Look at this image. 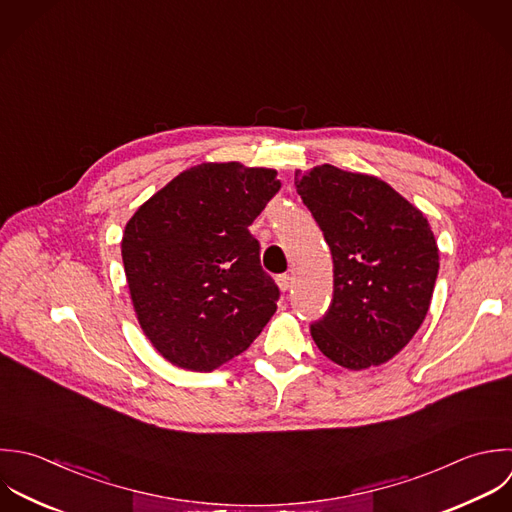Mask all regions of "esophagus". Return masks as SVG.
<instances>
[{
    "label": "esophagus",
    "instance_id": "1",
    "mask_svg": "<svg viewBox=\"0 0 512 512\" xmlns=\"http://www.w3.org/2000/svg\"><path fill=\"white\" fill-rule=\"evenodd\" d=\"M277 285H279V289L285 293V291L291 287V277H289L287 273H283V275H277Z\"/></svg>",
    "mask_w": 512,
    "mask_h": 512
}]
</instances>
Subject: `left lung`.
Segmentation results:
<instances>
[{"mask_svg":"<svg viewBox=\"0 0 512 512\" xmlns=\"http://www.w3.org/2000/svg\"><path fill=\"white\" fill-rule=\"evenodd\" d=\"M295 187L333 255V299L313 341L351 371L387 363L431 305L439 247L429 221L373 175L319 165L297 171Z\"/></svg>","mask_w":512,"mask_h":512,"instance_id":"8db88e82","label":"left lung"}]
</instances>
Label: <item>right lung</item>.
Instances as JSON below:
<instances>
[{
    "mask_svg": "<svg viewBox=\"0 0 512 512\" xmlns=\"http://www.w3.org/2000/svg\"><path fill=\"white\" fill-rule=\"evenodd\" d=\"M277 171L201 163L179 173L125 225L121 257L139 325L173 365L209 373L241 355L277 311L249 225Z\"/></svg>",
    "mask_w": 512,
    "mask_h": 512,
    "instance_id": "obj_1",
    "label": "right lung"
}]
</instances>
